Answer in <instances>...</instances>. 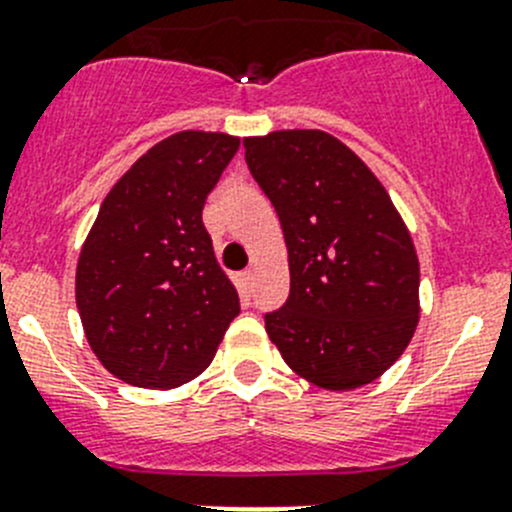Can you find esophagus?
I'll use <instances>...</instances> for the list:
<instances>
[{
	"label": "esophagus",
	"mask_w": 512,
	"mask_h": 512,
	"mask_svg": "<svg viewBox=\"0 0 512 512\" xmlns=\"http://www.w3.org/2000/svg\"><path fill=\"white\" fill-rule=\"evenodd\" d=\"M242 278H245V283H252V280H255V267H247V270L242 272Z\"/></svg>",
	"instance_id": "esophagus-1"
}]
</instances>
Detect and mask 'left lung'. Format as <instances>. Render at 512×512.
<instances>
[{
	"label": "left lung",
	"mask_w": 512,
	"mask_h": 512,
	"mask_svg": "<svg viewBox=\"0 0 512 512\" xmlns=\"http://www.w3.org/2000/svg\"><path fill=\"white\" fill-rule=\"evenodd\" d=\"M245 161L288 245L290 295L265 313L270 341L321 389L379 379L419 318L417 252L386 189L323 131L245 138Z\"/></svg>",
	"instance_id": "8db88e82"
}]
</instances>
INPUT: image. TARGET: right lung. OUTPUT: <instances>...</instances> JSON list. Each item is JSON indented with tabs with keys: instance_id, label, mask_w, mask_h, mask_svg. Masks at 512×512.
<instances>
[{
	"instance_id": "obj_1",
	"label": "right lung",
	"mask_w": 512,
	"mask_h": 512,
	"mask_svg": "<svg viewBox=\"0 0 512 512\" xmlns=\"http://www.w3.org/2000/svg\"><path fill=\"white\" fill-rule=\"evenodd\" d=\"M237 148L240 138L227 133H174L100 204L80 252L75 300L93 353L126 384L191 381L240 313L202 222L207 194Z\"/></svg>"
}]
</instances>
